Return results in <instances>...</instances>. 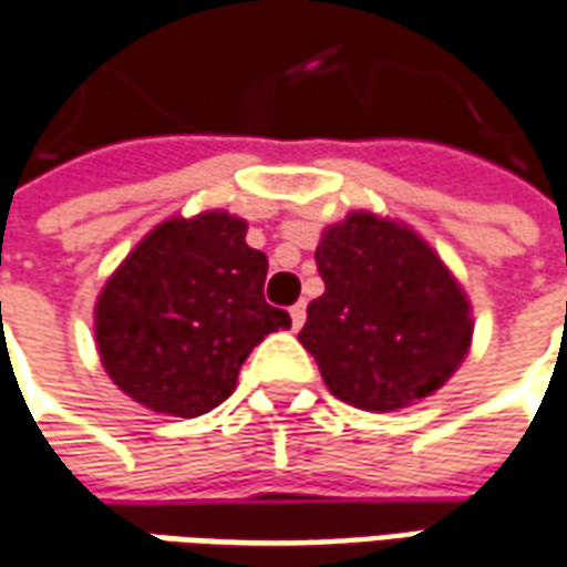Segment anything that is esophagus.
<instances>
[{
	"label": "esophagus",
	"mask_w": 567,
	"mask_h": 567,
	"mask_svg": "<svg viewBox=\"0 0 567 567\" xmlns=\"http://www.w3.org/2000/svg\"><path fill=\"white\" fill-rule=\"evenodd\" d=\"M303 322H307V303H303V300H298V303L291 307V326H295V329H300Z\"/></svg>",
	"instance_id": "34e87169"
}]
</instances>
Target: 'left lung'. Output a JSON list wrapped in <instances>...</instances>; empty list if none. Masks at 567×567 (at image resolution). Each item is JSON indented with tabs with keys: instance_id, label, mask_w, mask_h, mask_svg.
Here are the masks:
<instances>
[{
	"instance_id": "1",
	"label": "left lung",
	"mask_w": 567,
	"mask_h": 567,
	"mask_svg": "<svg viewBox=\"0 0 567 567\" xmlns=\"http://www.w3.org/2000/svg\"><path fill=\"white\" fill-rule=\"evenodd\" d=\"M316 269L326 291L298 338L338 400L372 413L410 406L468 353V300L413 229L350 214L326 229Z\"/></svg>"
}]
</instances>
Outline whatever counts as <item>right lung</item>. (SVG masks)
Here are the masks:
<instances>
[{
	"label": "right lung",
	"instance_id": "obj_1",
	"mask_svg": "<svg viewBox=\"0 0 567 567\" xmlns=\"http://www.w3.org/2000/svg\"><path fill=\"white\" fill-rule=\"evenodd\" d=\"M245 219L210 210L145 235L95 303L107 375L154 413H210L238 369L291 316L264 298L267 254L245 241Z\"/></svg>",
	"mask_w": 567,
	"mask_h": 567
}]
</instances>
